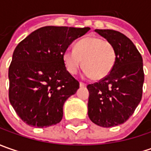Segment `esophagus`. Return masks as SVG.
I'll return each mask as SVG.
<instances>
[{
  "label": "esophagus",
  "mask_w": 151,
  "mask_h": 151,
  "mask_svg": "<svg viewBox=\"0 0 151 151\" xmlns=\"http://www.w3.org/2000/svg\"><path fill=\"white\" fill-rule=\"evenodd\" d=\"M80 86L81 87H85V86H86V84H85L83 82H80Z\"/></svg>",
  "instance_id": "obj_1"
}]
</instances>
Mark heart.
Returning <instances> with one entry per match:
<instances>
[{"label":"heart","instance_id":"heart-1","mask_svg":"<svg viewBox=\"0 0 151 151\" xmlns=\"http://www.w3.org/2000/svg\"><path fill=\"white\" fill-rule=\"evenodd\" d=\"M67 70L75 75L82 65L87 75L93 80L106 77L113 69L116 60V50L107 39L86 37L78 41L75 50H67L63 55Z\"/></svg>","mask_w":151,"mask_h":151}]
</instances>
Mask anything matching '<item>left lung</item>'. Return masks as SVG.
<instances>
[{"label": "left lung", "instance_id": "obj_1", "mask_svg": "<svg viewBox=\"0 0 151 151\" xmlns=\"http://www.w3.org/2000/svg\"><path fill=\"white\" fill-rule=\"evenodd\" d=\"M95 32L110 41L116 50L111 72L87 86L88 116L95 124L111 128L129 119L141 101L144 83L142 56L129 38L111 29Z\"/></svg>", "mask_w": 151, "mask_h": 151}]
</instances>
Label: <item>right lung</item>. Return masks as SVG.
<instances>
[{"mask_svg": "<svg viewBox=\"0 0 151 151\" xmlns=\"http://www.w3.org/2000/svg\"><path fill=\"white\" fill-rule=\"evenodd\" d=\"M90 27L46 26L16 47L9 66V100L27 124L46 128L60 123L65 101L79 88L63 55Z\"/></svg>", "mask_w": 151, "mask_h": 151, "instance_id": "1", "label": "right lung"}]
</instances>
